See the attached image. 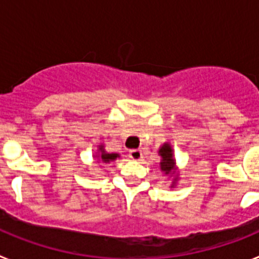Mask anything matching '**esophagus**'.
Returning a JSON list of instances; mask_svg holds the SVG:
<instances>
[{
    "label": "esophagus",
    "instance_id": "esophagus-1",
    "mask_svg": "<svg viewBox=\"0 0 259 259\" xmlns=\"http://www.w3.org/2000/svg\"><path fill=\"white\" fill-rule=\"evenodd\" d=\"M130 158H131V159H134V161H140L141 158H143V152L139 149L130 150Z\"/></svg>",
    "mask_w": 259,
    "mask_h": 259
}]
</instances>
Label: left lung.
Returning <instances> with one entry per match:
<instances>
[{
	"instance_id": "obj_1",
	"label": "left lung",
	"mask_w": 259,
	"mask_h": 259,
	"mask_svg": "<svg viewBox=\"0 0 259 259\" xmlns=\"http://www.w3.org/2000/svg\"><path fill=\"white\" fill-rule=\"evenodd\" d=\"M159 154L162 157L161 168L164 171V174H168L170 171L175 170V159L172 158V150L168 144H164L159 150Z\"/></svg>"
}]
</instances>
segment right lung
I'll list each match as a JSON object with an SVG mask.
<instances>
[{
    "label": "right lung",
    "mask_w": 259,
    "mask_h": 259,
    "mask_svg": "<svg viewBox=\"0 0 259 259\" xmlns=\"http://www.w3.org/2000/svg\"><path fill=\"white\" fill-rule=\"evenodd\" d=\"M101 150H102V146H101ZM116 157H118V154H115V153H111V154H109V153H105L104 150H102L101 154H100V158H101L104 162L113 161V159H115Z\"/></svg>",
    "instance_id": "right-lung-1"
}]
</instances>
